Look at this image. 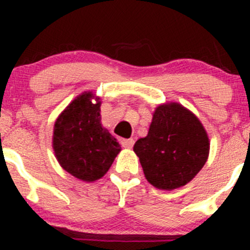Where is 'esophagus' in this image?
<instances>
[{
    "label": "esophagus",
    "instance_id": "1",
    "mask_svg": "<svg viewBox=\"0 0 250 250\" xmlns=\"http://www.w3.org/2000/svg\"><path fill=\"white\" fill-rule=\"evenodd\" d=\"M121 145L125 148H132L134 145V140L133 139H121Z\"/></svg>",
    "mask_w": 250,
    "mask_h": 250
}]
</instances>
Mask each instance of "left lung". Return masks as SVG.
<instances>
[{"mask_svg": "<svg viewBox=\"0 0 250 250\" xmlns=\"http://www.w3.org/2000/svg\"><path fill=\"white\" fill-rule=\"evenodd\" d=\"M207 130L197 116L179 103L153 111L148 133L134 144L145 178L160 190L172 191L190 183L209 156Z\"/></svg>", "mask_w": 250, "mask_h": 250, "instance_id": "8db88e82", "label": "left lung"}]
</instances>
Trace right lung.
<instances>
[{
    "label": "right lung",
    "mask_w": 250,
    "mask_h": 250,
    "mask_svg": "<svg viewBox=\"0 0 250 250\" xmlns=\"http://www.w3.org/2000/svg\"><path fill=\"white\" fill-rule=\"evenodd\" d=\"M100 105V98L94 93L83 92L58 116L53 128L58 162L85 183L103 178L121 151L116 138L103 127Z\"/></svg>",
    "instance_id": "obj_1"
}]
</instances>
